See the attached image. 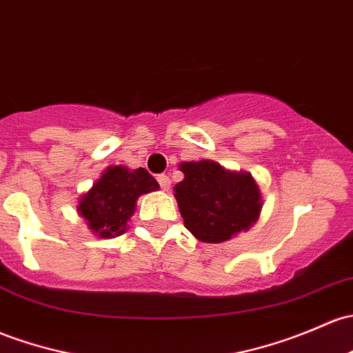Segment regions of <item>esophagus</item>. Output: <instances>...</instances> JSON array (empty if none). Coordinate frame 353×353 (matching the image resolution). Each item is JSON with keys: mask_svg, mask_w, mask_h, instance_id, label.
Returning <instances> with one entry per match:
<instances>
[{"mask_svg": "<svg viewBox=\"0 0 353 353\" xmlns=\"http://www.w3.org/2000/svg\"><path fill=\"white\" fill-rule=\"evenodd\" d=\"M157 181H159V184H161V188L164 189V191H167V189L170 188V179H169V176H165V174H159Z\"/></svg>", "mask_w": 353, "mask_h": 353, "instance_id": "1", "label": "esophagus"}]
</instances>
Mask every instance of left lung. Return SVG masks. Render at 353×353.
<instances>
[{
    "mask_svg": "<svg viewBox=\"0 0 353 353\" xmlns=\"http://www.w3.org/2000/svg\"><path fill=\"white\" fill-rule=\"evenodd\" d=\"M174 188L184 226L201 242L220 243L248 230L261 214L259 186L247 172H228L216 162H184Z\"/></svg>",
    "mask_w": 353,
    "mask_h": 353,
    "instance_id": "8db88e82",
    "label": "left lung"
}]
</instances>
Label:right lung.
I'll return each mask as SVG.
<instances>
[{
  "label": "right lung",
  "instance_id": "right-lung-1",
  "mask_svg": "<svg viewBox=\"0 0 353 353\" xmlns=\"http://www.w3.org/2000/svg\"><path fill=\"white\" fill-rule=\"evenodd\" d=\"M155 189H159V183L143 167L135 170L108 167L101 179L81 198L77 211L92 232L101 239H110L125 232L139 196Z\"/></svg>",
  "mask_w": 353,
  "mask_h": 353
}]
</instances>
